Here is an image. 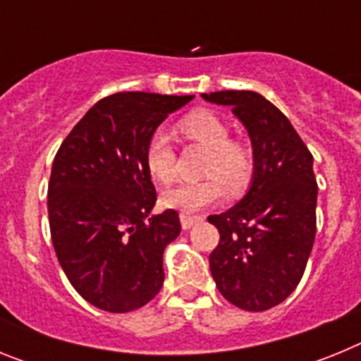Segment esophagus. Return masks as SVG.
<instances>
[{
  "mask_svg": "<svg viewBox=\"0 0 361 361\" xmlns=\"http://www.w3.org/2000/svg\"><path fill=\"white\" fill-rule=\"evenodd\" d=\"M200 220H202V219H200V216H197V215H188V213H183V215H180V224H183L184 229L193 228L195 224H199Z\"/></svg>",
  "mask_w": 361,
  "mask_h": 361,
  "instance_id": "esophagus-1",
  "label": "esophagus"
}]
</instances>
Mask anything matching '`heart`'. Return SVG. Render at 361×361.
Listing matches in <instances>:
<instances>
[{"mask_svg": "<svg viewBox=\"0 0 361 361\" xmlns=\"http://www.w3.org/2000/svg\"><path fill=\"white\" fill-rule=\"evenodd\" d=\"M177 132L184 141L208 148L209 157L202 168L206 178L178 184L162 195V202L168 208L184 213L199 212L219 202L226 188L231 195H238L247 188L255 170L253 152L242 141L229 137L228 124L216 114L209 110L191 111L178 121ZM145 162L157 183L171 184L177 178V153L164 130L153 132L148 139Z\"/></svg>", "mask_w": 361, "mask_h": 361, "instance_id": "heart-1", "label": "heart"}]
</instances>
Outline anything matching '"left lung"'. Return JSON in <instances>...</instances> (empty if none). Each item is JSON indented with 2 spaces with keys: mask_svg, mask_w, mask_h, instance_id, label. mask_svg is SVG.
<instances>
[{
  "mask_svg": "<svg viewBox=\"0 0 361 361\" xmlns=\"http://www.w3.org/2000/svg\"><path fill=\"white\" fill-rule=\"evenodd\" d=\"M231 106L253 145L255 170L244 199L208 220L220 240L209 269L220 295L245 311H267L304 275L317 233L318 184L312 155L282 111L250 90L202 94Z\"/></svg>",
  "mask_w": 361,
  "mask_h": 361,
  "instance_id": "obj_1",
  "label": "left lung"
}]
</instances>
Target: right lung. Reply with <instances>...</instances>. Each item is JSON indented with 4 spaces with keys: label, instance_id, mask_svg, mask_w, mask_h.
<instances>
[{
    "label": "right lung",
    "instance_id": "add662e5",
    "mask_svg": "<svg viewBox=\"0 0 361 361\" xmlns=\"http://www.w3.org/2000/svg\"><path fill=\"white\" fill-rule=\"evenodd\" d=\"M191 99L108 95L57 149L49 183L54 250L73 289L103 311H135L161 291L162 253L180 220L175 209L152 215L157 193L145 149L159 124Z\"/></svg>",
    "mask_w": 361,
    "mask_h": 361
}]
</instances>
